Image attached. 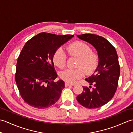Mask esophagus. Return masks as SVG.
Segmentation results:
<instances>
[{
  "label": "esophagus",
  "instance_id": "obj_1",
  "mask_svg": "<svg viewBox=\"0 0 133 133\" xmlns=\"http://www.w3.org/2000/svg\"><path fill=\"white\" fill-rule=\"evenodd\" d=\"M74 84H72V83H67V82L65 83V86H66V87L69 86H74Z\"/></svg>",
  "mask_w": 133,
  "mask_h": 133
}]
</instances>
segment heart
Listing matches in <instances>:
<instances>
[{
	"mask_svg": "<svg viewBox=\"0 0 133 133\" xmlns=\"http://www.w3.org/2000/svg\"><path fill=\"white\" fill-rule=\"evenodd\" d=\"M66 51L71 57L78 59L76 63V69H69L61 72L60 77L67 83H73L82 78L84 72L91 74L98 66L99 56L97 52L92 51L91 47L88 44L81 41H77L69 44L66 47ZM66 55L61 48L55 51L53 55V62L60 69H63L66 66Z\"/></svg>",
	"mask_w": 133,
	"mask_h": 133,
	"instance_id": "obj_1",
	"label": "heart"
}]
</instances>
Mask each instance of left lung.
I'll list each match as a JSON object with an SVG mask.
<instances>
[{"instance_id":"left-lung-1","label":"left lung","mask_w":133,"mask_h":133,"mask_svg":"<svg viewBox=\"0 0 133 133\" xmlns=\"http://www.w3.org/2000/svg\"><path fill=\"white\" fill-rule=\"evenodd\" d=\"M78 37L91 44L99 56L94 73L85 80L90 85L83 86V91L77 97L82 106L88 109L99 108L114 97L118 87L120 66L114 47L102 36L92 34L78 35Z\"/></svg>"}]
</instances>
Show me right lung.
I'll return each instance as SVG.
<instances>
[{
	"instance_id": "right-lung-1",
	"label": "right lung",
	"mask_w": 133,
	"mask_h": 133,
	"mask_svg": "<svg viewBox=\"0 0 133 133\" xmlns=\"http://www.w3.org/2000/svg\"><path fill=\"white\" fill-rule=\"evenodd\" d=\"M73 35L41 32L28 41L16 63L15 81L24 101L37 109H46L60 98L64 82L57 78L53 55L61 45Z\"/></svg>"
}]
</instances>
